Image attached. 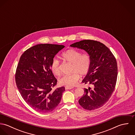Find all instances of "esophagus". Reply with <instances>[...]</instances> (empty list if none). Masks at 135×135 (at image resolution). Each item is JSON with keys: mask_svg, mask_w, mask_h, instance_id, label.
Returning a JSON list of instances; mask_svg holds the SVG:
<instances>
[{"mask_svg": "<svg viewBox=\"0 0 135 135\" xmlns=\"http://www.w3.org/2000/svg\"><path fill=\"white\" fill-rule=\"evenodd\" d=\"M74 87H71V86H66L65 87V89L66 90H68V89H73Z\"/></svg>", "mask_w": 135, "mask_h": 135, "instance_id": "1", "label": "esophagus"}]
</instances>
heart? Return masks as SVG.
<instances>
[{
  "label": "heart",
  "instance_id": "obj_1",
  "mask_svg": "<svg viewBox=\"0 0 135 135\" xmlns=\"http://www.w3.org/2000/svg\"><path fill=\"white\" fill-rule=\"evenodd\" d=\"M62 59L65 62L72 64L70 75H64L61 77L59 83L62 85L72 86L77 83L79 79V75H86L90 67L91 59L90 56L87 54H81L76 50L71 49L63 52L61 56ZM51 70L54 75L59 76L61 71L60 62L57 58H54L51 62Z\"/></svg>",
  "mask_w": 135,
  "mask_h": 135
}]
</instances>
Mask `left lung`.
<instances>
[{"instance_id": "8db88e82", "label": "left lung", "mask_w": 135, "mask_h": 135, "mask_svg": "<svg viewBox=\"0 0 135 135\" xmlns=\"http://www.w3.org/2000/svg\"><path fill=\"white\" fill-rule=\"evenodd\" d=\"M70 46L85 50L91 59L90 69L82 83L92 88H84L85 94L78 102L87 110L98 109L109 100L114 90L117 76L116 59L107 46L96 40H83Z\"/></svg>"}]
</instances>
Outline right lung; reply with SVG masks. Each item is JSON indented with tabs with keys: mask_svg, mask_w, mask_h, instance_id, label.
<instances>
[{
	"mask_svg": "<svg viewBox=\"0 0 135 135\" xmlns=\"http://www.w3.org/2000/svg\"><path fill=\"white\" fill-rule=\"evenodd\" d=\"M64 47L38 44L27 49L20 57L15 76L16 84L24 101L37 112L52 111L65 91L64 87L52 89L57 80L51 70L54 58Z\"/></svg>",
	"mask_w": 135,
	"mask_h": 135,
	"instance_id": "right-lung-1",
	"label": "right lung"
}]
</instances>
